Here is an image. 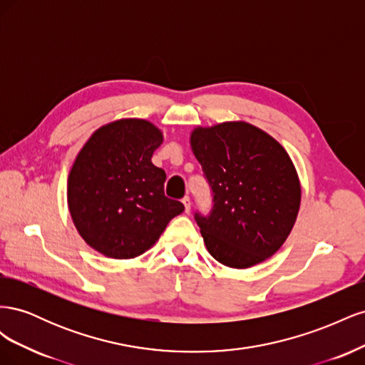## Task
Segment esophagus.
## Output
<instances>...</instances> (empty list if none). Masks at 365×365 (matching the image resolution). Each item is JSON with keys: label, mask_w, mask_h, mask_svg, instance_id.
Here are the masks:
<instances>
[{"label": "esophagus", "mask_w": 365, "mask_h": 365, "mask_svg": "<svg viewBox=\"0 0 365 365\" xmlns=\"http://www.w3.org/2000/svg\"><path fill=\"white\" fill-rule=\"evenodd\" d=\"M182 204H184V208H185V213H190V208H192V201L189 196H184L182 197Z\"/></svg>", "instance_id": "obj_1"}]
</instances>
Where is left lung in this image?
<instances>
[{
  "mask_svg": "<svg viewBox=\"0 0 365 365\" xmlns=\"http://www.w3.org/2000/svg\"><path fill=\"white\" fill-rule=\"evenodd\" d=\"M190 145L213 193L210 215L195 213L208 252L237 269L271 257L289 236L302 200L288 152L245 121L196 128Z\"/></svg>",
  "mask_w": 365,
  "mask_h": 365,
  "instance_id": "8db88e82",
  "label": "left lung"
}]
</instances>
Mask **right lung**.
<instances>
[{"label":"right lung","mask_w":365,"mask_h":365,"mask_svg":"<svg viewBox=\"0 0 365 365\" xmlns=\"http://www.w3.org/2000/svg\"><path fill=\"white\" fill-rule=\"evenodd\" d=\"M163 134L150 121L123 118L97 129L68 176V208L88 245L111 259L149 250L184 212L164 195L165 172L150 158Z\"/></svg>","instance_id":"add662e5"}]
</instances>
